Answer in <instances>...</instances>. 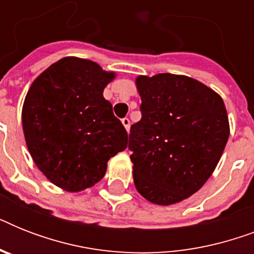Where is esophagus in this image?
<instances>
[{"mask_svg":"<svg viewBox=\"0 0 254 254\" xmlns=\"http://www.w3.org/2000/svg\"><path fill=\"white\" fill-rule=\"evenodd\" d=\"M121 123H123V125L125 127L127 131L130 130V121H129V119H127V117H125V119L121 120Z\"/></svg>","mask_w":254,"mask_h":254,"instance_id":"obj_1","label":"esophagus"}]
</instances>
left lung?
<instances>
[{
    "mask_svg": "<svg viewBox=\"0 0 254 254\" xmlns=\"http://www.w3.org/2000/svg\"><path fill=\"white\" fill-rule=\"evenodd\" d=\"M142 119L131 125L133 181L146 200L170 205L203 187L216 169L229 137L219 93L196 79L139 75Z\"/></svg>",
    "mask_w": 254,
    "mask_h": 254,
    "instance_id": "left-lung-1",
    "label": "left lung"
}]
</instances>
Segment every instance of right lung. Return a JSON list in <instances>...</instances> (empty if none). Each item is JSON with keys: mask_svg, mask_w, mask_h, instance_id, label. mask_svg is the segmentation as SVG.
Listing matches in <instances>:
<instances>
[{"mask_svg": "<svg viewBox=\"0 0 254 254\" xmlns=\"http://www.w3.org/2000/svg\"><path fill=\"white\" fill-rule=\"evenodd\" d=\"M116 72L65 57L30 85L22 107L29 153L43 175L67 192L97 183L108 161L127 147V133L104 99Z\"/></svg>", "mask_w": 254, "mask_h": 254, "instance_id": "1", "label": "right lung"}]
</instances>
